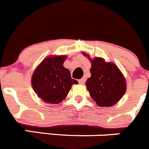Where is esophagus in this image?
Instances as JSON below:
<instances>
[{"instance_id": "obj_1", "label": "esophagus", "mask_w": 149, "mask_h": 149, "mask_svg": "<svg viewBox=\"0 0 149 149\" xmlns=\"http://www.w3.org/2000/svg\"><path fill=\"white\" fill-rule=\"evenodd\" d=\"M79 84H84V82H85V78H82L81 79H79Z\"/></svg>"}]
</instances>
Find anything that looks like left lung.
<instances>
[{
    "label": "left lung",
    "instance_id": "obj_1",
    "mask_svg": "<svg viewBox=\"0 0 149 149\" xmlns=\"http://www.w3.org/2000/svg\"><path fill=\"white\" fill-rule=\"evenodd\" d=\"M89 59L92 64L91 76L87 79L86 86L90 96L99 107L112 106L126 92L124 76L112 62H106L102 58L98 57L93 60L90 58Z\"/></svg>",
    "mask_w": 149,
    "mask_h": 149
}]
</instances>
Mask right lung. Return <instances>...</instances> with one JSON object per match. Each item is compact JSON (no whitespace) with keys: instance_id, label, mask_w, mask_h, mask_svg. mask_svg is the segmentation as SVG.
<instances>
[{"instance_id":"obj_1","label":"right lung","mask_w":149,"mask_h":149,"mask_svg":"<svg viewBox=\"0 0 149 149\" xmlns=\"http://www.w3.org/2000/svg\"><path fill=\"white\" fill-rule=\"evenodd\" d=\"M65 56H50L37 68L31 79L33 89L39 98L49 104L62 102L73 84L78 81L71 79L70 70L65 68Z\"/></svg>"}]
</instances>
